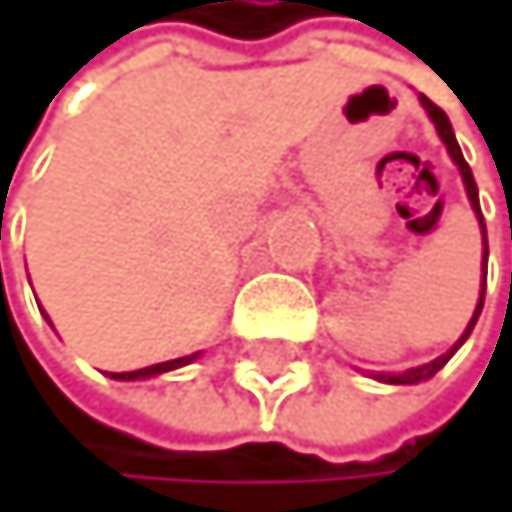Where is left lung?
Returning a JSON list of instances; mask_svg holds the SVG:
<instances>
[{
    "label": "left lung",
    "mask_w": 512,
    "mask_h": 512,
    "mask_svg": "<svg viewBox=\"0 0 512 512\" xmlns=\"http://www.w3.org/2000/svg\"><path fill=\"white\" fill-rule=\"evenodd\" d=\"M420 102H423V108L430 111V118H433V124H436V131H439V137H442V144L449 147V156L455 160V166H458V172H462V179H465V189H468V198H471V205H475V211H478V221H481V234H484V269H487V230H484V217H481V205H478V185H475V176H471V169H468V163H465V156H462V147H458V140H455V131H452V124H449V118H446V111H442L439 105H433L426 95H420ZM484 278H487V272H484ZM481 307H484V285H481V301H478V311H475V317H471V323H468V330H465V336L458 340L446 356H439V359H433V362H426V365H420V368H407L404 375H378L381 381H391V385H413V381H423V378H430V375H436L442 365H446L449 359H452V352L462 346L465 340H468V333L475 330V323H478V314H481Z\"/></svg>",
    "instance_id": "8db88e82"
}]
</instances>
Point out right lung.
<instances>
[{"mask_svg":"<svg viewBox=\"0 0 512 512\" xmlns=\"http://www.w3.org/2000/svg\"><path fill=\"white\" fill-rule=\"evenodd\" d=\"M185 362H192V356L185 359H172V362H156V365H147V368H137V372H111V378H121V381H131V378H150V375H160V372H169V368H179Z\"/></svg>","mask_w":512,"mask_h":512,"instance_id":"add662e5","label":"right lung"}]
</instances>
